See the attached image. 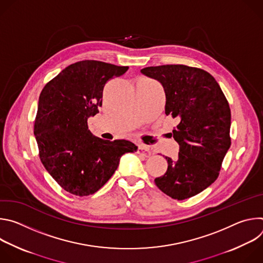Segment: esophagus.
Returning <instances> with one entry per match:
<instances>
[{"label":"esophagus","mask_w":263,"mask_h":263,"mask_svg":"<svg viewBox=\"0 0 263 263\" xmlns=\"http://www.w3.org/2000/svg\"><path fill=\"white\" fill-rule=\"evenodd\" d=\"M138 154L144 157L151 156V149H149V146L144 144V143H139L138 144Z\"/></svg>","instance_id":"obj_1"}]
</instances>
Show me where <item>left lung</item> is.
Wrapping results in <instances>:
<instances>
[{
  "label": "left lung",
  "instance_id": "8db88e82",
  "mask_svg": "<svg viewBox=\"0 0 263 263\" xmlns=\"http://www.w3.org/2000/svg\"><path fill=\"white\" fill-rule=\"evenodd\" d=\"M145 76L158 80L165 92V115L176 119L173 137L179 157H165V174L154 180L158 189L175 200L192 198L218 177L231 145L229 103L211 74L184 64L148 66Z\"/></svg>",
  "mask_w": 263,
  "mask_h": 263
}]
</instances>
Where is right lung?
Listing matches in <instances>:
<instances>
[{
    "label": "right lung",
    "instance_id": "obj_1",
    "mask_svg": "<svg viewBox=\"0 0 263 263\" xmlns=\"http://www.w3.org/2000/svg\"><path fill=\"white\" fill-rule=\"evenodd\" d=\"M98 60H82L61 70L43 88L34 122L42 163L67 193L95 194L117 171L121 157L137 146L125 139L92 136L87 119L102 106L105 84L128 70Z\"/></svg>",
    "mask_w": 263,
    "mask_h": 263
}]
</instances>
